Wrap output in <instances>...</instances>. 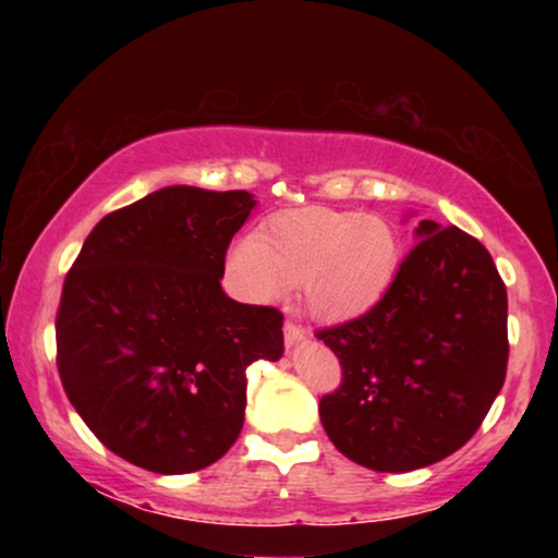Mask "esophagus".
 Instances as JSON below:
<instances>
[{"mask_svg": "<svg viewBox=\"0 0 558 558\" xmlns=\"http://www.w3.org/2000/svg\"><path fill=\"white\" fill-rule=\"evenodd\" d=\"M302 340H307V330H304L302 325H296V323H284V342H287V348H292V345H296V342H302Z\"/></svg>", "mask_w": 558, "mask_h": 558, "instance_id": "1", "label": "esophagus"}]
</instances>
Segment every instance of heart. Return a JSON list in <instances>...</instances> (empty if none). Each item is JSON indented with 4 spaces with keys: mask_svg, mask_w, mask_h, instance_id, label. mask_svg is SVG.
Here are the masks:
<instances>
[{
    "mask_svg": "<svg viewBox=\"0 0 558 558\" xmlns=\"http://www.w3.org/2000/svg\"><path fill=\"white\" fill-rule=\"evenodd\" d=\"M228 279L243 300L274 304L300 284L304 310L345 323L376 307L399 266V239L378 216L296 208L243 235L228 254Z\"/></svg>",
    "mask_w": 558,
    "mask_h": 558,
    "instance_id": "obj_1",
    "label": "heart"
}]
</instances>
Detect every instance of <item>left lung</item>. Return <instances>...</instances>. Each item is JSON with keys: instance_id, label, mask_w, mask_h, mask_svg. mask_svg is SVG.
<instances>
[{"instance_id": "left-lung-1", "label": "left lung", "mask_w": 558, "mask_h": 558, "mask_svg": "<svg viewBox=\"0 0 558 558\" xmlns=\"http://www.w3.org/2000/svg\"><path fill=\"white\" fill-rule=\"evenodd\" d=\"M317 338L342 365L319 401L332 445L368 470H418L468 445L500 393L508 292L483 243L422 220L376 307Z\"/></svg>"}]
</instances>
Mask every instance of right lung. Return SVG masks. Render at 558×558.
<instances>
[{"mask_svg":"<svg viewBox=\"0 0 558 558\" xmlns=\"http://www.w3.org/2000/svg\"><path fill=\"white\" fill-rule=\"evenodd\" d=\"M246 190L172 185L96 223L56 317L58 373L88 429L121 460L185 475L239 439L246 368L284 353L274 307L220 287Z\"/></svg>","mask_w":558,"mask_h":558,"instance_id":"right-lung-1","label":"right lung"}]
</instances>
